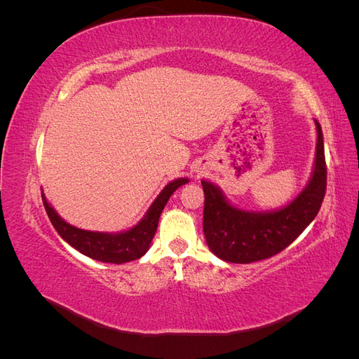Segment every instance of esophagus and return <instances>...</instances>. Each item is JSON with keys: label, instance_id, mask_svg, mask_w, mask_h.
<instances>
[{"label": "esophagus", "instance_id": "34e87169", "mask_svg": "<svg viewBox=\"0 0 359 359\" xmlns=\"http://www.w3.org/2000/svg\"><path fill=\"white\" fill-rule=\"evenodd\" d=\"M198 172H199V170H198Z\"/></svg>", "mask_w": 359, "mask_h": 359}]
</instances>
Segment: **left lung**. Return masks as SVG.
<instances>
[{"label":"left lung","instance_id":"left-lung-1","mask_svg":"<svg viewBox=\"0 0 359 359\" xmlns=\"http://www.w3.org/2000/svg\"><path fill=\"white\" fill-rule=\"evenodd\" d=\"M318 130L316 161L309 186L287 206L271 212L241 211L232 206L219 187L202 181L203 233L211 252L226 262L250 264L280 253L302 233L318 215L327 191L322 127Z\"/></svg>","mask_w":359,"mask_h":359}]
</instances>
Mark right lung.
Listing matches in <instances>:
<instances>
[{
    "instance_id": "add662e5",
    "label": "right lung",
    "mask_w": 359,
    "mask_h": 359,
    "mask_svg": "<svg viewBox=\"0 0 359 359\" xmlns=\"http://www.w3.org/2000/svg\"><path fill=\"white\" fill-rule=\"evenodd\" d=\"M187 182V178H178L169 182L168 186L161 190L153 205L149 206V210L144 219L130 231L121 233H103L78 229V227L64 222L55 212V210L48 203L43 194L41 198L50 223L55 227L64 241H67L73 248L91 259L100 260V262L106 264L119 265L124 262H130V260H136L147 253V250L149 248V244L156 235L163 208L166 206L172 193L178 187H181L182 184Z\"/></svg>"
}]
</instances>
